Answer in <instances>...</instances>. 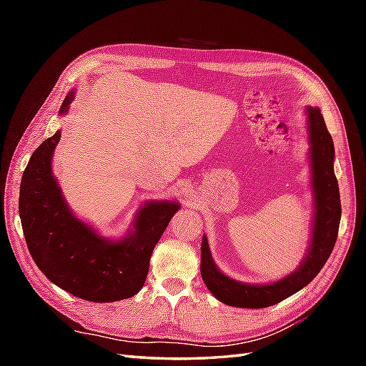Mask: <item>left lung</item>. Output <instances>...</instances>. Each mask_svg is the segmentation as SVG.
Segmentation results:
<instances>
[{"label":"left lung","mask_w":366,"mask_h":366,"mask_svg":"<svg viewBox=\"0 0 366 366\" xmlns=\"http://www.w3.org/2000/svg\"><path fill=\"white\" fill-rule=\"evenodd\" d=\"M310 185L313 195L312 237L299 267L270 283H245L217 267L206 234L201 240V277L217 300L239 308H266L300 291L320 274L337 242L341 220L338 181L333 171L335 147L321 110L307 107Z\"/></svg>","instance_id":"left-lung-1"}]
</instances>
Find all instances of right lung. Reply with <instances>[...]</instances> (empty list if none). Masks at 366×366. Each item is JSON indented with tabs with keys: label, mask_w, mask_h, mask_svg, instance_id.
<instances>
[{
	"label": "right lung",
	"mask_w": 366,
	"mask_h": 366,
	"mask_svg": "<svg viewBox=\"0 0 366 366\" xmlns=\"http://www.w3.org/2000/svg\"><path fill=\"white\" fill-rule=\"evenodd\" d=\"M75 99L66 96L59 114ZM61 130L31 155L20 184L19 212L28 250L51 283L89 302L129 299L142 290L154 247L181 209L177 201L151 199L138 209L121 239L105 237L79 219L53 174L51 160Z\"/></svg>",
	"instance_id": "right-lung-1"
}]
</instances>
